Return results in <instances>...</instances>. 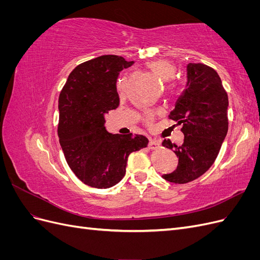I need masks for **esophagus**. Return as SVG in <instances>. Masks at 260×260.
Here are the masks:
<instances>
[{
	"label": "esophagus",
	"instance_id": "1",
	"mask_svg": "<svg viewBox=\"0 0 260 260\" xmlns=\"http://www.w3.org/2000/svg\"><path fill=\"white\" fill-rule=\"evenodd\" d=\"M159 145H160V142L158 140L149 139V141H148V147L149 148H157Z\"/></svg>",
	"mask_w": 260,
	"mask_h": 260
}]
</instances>
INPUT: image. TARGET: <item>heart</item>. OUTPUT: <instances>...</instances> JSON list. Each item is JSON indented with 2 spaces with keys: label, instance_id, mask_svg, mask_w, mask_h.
<instances>
[{
  "label": "heart",
  "instance_id": "1",
  "mask_svg": "<svg viewBox=\"0 0 260 260\" xmlns=\"http://www.w3.org/2000/svg\"><path fill=\"white\" fill-rule=\"evenodd\" d=\"M147 67L152 70V73L155 74L157 77L160 78L161 80L167 81L171 79L172 77L176 74V66L174 62H171L166 59H157L153 60L151 62H148ZM125 85H127V82H125V79H120L117 83L118 90L123 91L125 89ZM170 88H172V85H170Z\"/></svg>",
  "mask_w": 260,
  "mask_h": 260
}]
</instances>
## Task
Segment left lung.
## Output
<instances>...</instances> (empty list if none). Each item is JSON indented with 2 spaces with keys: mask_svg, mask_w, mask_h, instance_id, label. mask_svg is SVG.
Segmentation results:
<instances>
[{
  "mask_svg": "<svg viewBox=\"0 0 260 260\" xmlns=\"http://www.w3.org/2000/svg\"><path fill=\"white\" fill-rule=\"evenodd\" d=\"M229 100L215 69L201 62L186 65L185 89L178 98L169 118L181 125V145L164 140L175 152L177 169L162 175L172 183L183 184L198 179L211 167L228 133Z\"/></svg>",
  "mask_w": 260,
  "mask_h": 260,
  "instance_id": "obj_1",
  "label": "left lung"
}]
</instances>
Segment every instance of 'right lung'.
Wrapping results in <instances>:
<instances>
[{
    "instance_id": "obj_1",
    "label": "right lung",
    "mask_w": 260,
    "mask_h": 260,
    "mask_svg": "<svg viewBox=\"0 0 260 260\" xmlns=\"http://www.w3.org/2000/svg\"><path fill=\"white\" fill-rule=\"evenodd\" d=\"M133 62L117 55L82 62L59 94V144L70 169L92 187L108 188L121 181L128 156L148 143L144 136L113 135L105 128V115L120 103L118 76Z\"/></svg>"
}]
</instances>
